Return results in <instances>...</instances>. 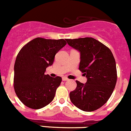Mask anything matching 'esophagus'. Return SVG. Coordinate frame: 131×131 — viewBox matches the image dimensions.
Wrapping results in <instances>:
<instances>
[{
    "instance_id": "esophagus-1",
    "label": "esophagus",
    "mask_w": 131,
    "mask_h": 131,
    "mask_svg": "<svg viewBox=\"0 0 131 131\" xmlns=\"http://www.w3.org/2000/svg\"><path fill=\"white\" fill-rule=\"evenodd\" d=\"M62 80H63V81H68V80H69V79H68L67 77H62Z\"/></svg>"
}]
</instances>
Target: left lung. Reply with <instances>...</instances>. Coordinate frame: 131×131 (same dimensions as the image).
<instances>
[{
	"label": "left lung",
	"instance_id": "obj_1",
	"mask_svg": "<svg viewBox=\"0 0 131 131\" xmlns=\"http://www.w3.org/2000/svg\"><path fill=\"white\" fill-rule=\"evenodd\" d=\"M68 45L80 54V71L84 73L87 82H77V88L69 94L71 102L83 111L100 108L111 96L117 80V71L111 51L91 37L66 39Z\"/></svg>",
	"mask_w": 131,
	"mask_h": 131
}]
</instances>
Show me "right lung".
<instances>
[{"label": "right lung", "mask_w": 131, "mask_h": 131, "mask_svg": "<svg viewBox=\"0 0 131 131\" xmlns=\"http://www.w3.org/2000/svg\"><path fill=\"white\" fill-rule=\"evenodd\" d=\"M63 39L36 38L20 49L14 66V89L26 106L39 109L51 103L62 78L45 74L54 56L66 45Z\"/></svg>", "instance_id": "obj_1"}]
</instances>
